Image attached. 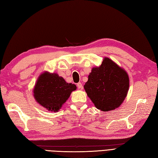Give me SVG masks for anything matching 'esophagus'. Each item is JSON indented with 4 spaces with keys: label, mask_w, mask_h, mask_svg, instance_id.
I'll use <instances>...</instances> for the list:
<instances>
[{
    "label": "esophagus",
    "mask_w": 158,
    "mask_h": 158,
    "mask_svg": "<svg viewBox=\"0 0 158 158\" xmlns=\"http://www.w3.org/2000/svg\"><path fill=\"white\" fill-rule=\"evenodd\" d=\"M77 88H78V89H82L83 88V85H82V83H77Z\"/></svg>",
    "instance_id": "1"
}]
</instances>
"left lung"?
Instances as JSON below:
<instances>
[{
    "mask_svg": "<svg viewBox=\"0 0 158 158\" xmlns=\"http://www.w3.org/2000/svg\"><path fill=\"white\" fill-rule=\"evenodd\" d=\"M129 83L126 70L105 57L101 65L92 68L83 88L96 108L105 112L122 105L127 94Z\"/></svg>",
    "mask_w": 158,
    "mask_h": 158,
    "instance_id": "1",
    "label": "left lung"
}]
</instances>
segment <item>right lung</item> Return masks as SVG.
<instances>
[{
  "instance_id": "right-lung-1",
  "label": "right lung",
  "mask_w": 158,
  "mask_h": 158,
  "mask_svg": "<svg viewBox=\"0 0 158 158\" xmlns=\"http://www.w3.org/2000/svg\"><path fill=\"white\" fill-rule=\"evenodd\" d=\"M77 86L66 83L57 73L45 71L39 75L33 89L36 102L50 111L58 112Z\"/></svg>"
}]
</instances>
